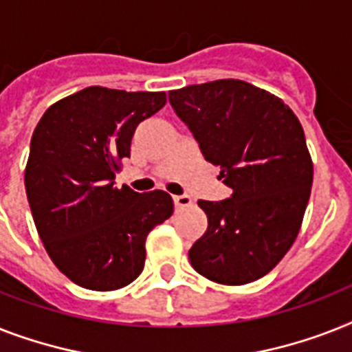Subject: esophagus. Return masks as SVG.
I'll return each instance as SVG.
<instances>
[{"mask_svg": "<svg viewBox=\"0 0 352 352\" xmlns=\"http://www.w3.org/2000/svg\"><path fill=\"white\" fill-rule=\"evenodd\" d=\"M173 202H175L177 208H186V206L191 204V197L182 193V195H175L173 197Z\"/></svg>", "mask_w": 352, "mask_h": 352, "instance_id": "1", "label": "esophagus"}]
</instances>
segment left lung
Listing matches in <instances>:
<instances>
[{"label":"left lung","instance_id":"1","mask_svg":"<svg viewBox=\"0 0 352 352\" xmlns=\"http://www.w3.org/2000/svg\"><path fill=\"white\" fill-rule=\"evenodd\" d=\"M168 99L233 191L199 201L208 230L188 253L193 270L228 285L262 278L293 245L309 201L302 124L282 99L239 79L191 85Z\"/></svg>","mask_w":352,"mask_h":352}]
</instances>
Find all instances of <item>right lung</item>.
<instances>
[{
  "instance_id": "obj_1",
  "label": "right lung",
  "mask_w": 352,
  "mask_h": 352,
  "mask_svg": "<svg viewBox=\"0 0 352 352\" xmlns=\"http://www.w3.org/2000/svg\"><path fill=\"white\" fill-rule=\"evenodd\" d=\"M166 104L164 92L90 87L43 113L30 141L25 188L39 239L57 270L94 291L141 275L144 242L170 219L166 191L116 186L139 122Z\"/></svg>"
}]
</instances>
